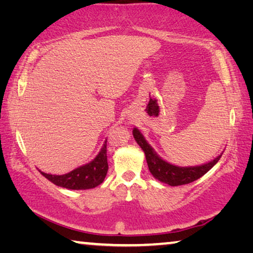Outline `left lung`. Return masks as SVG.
Here are the masks:
<instances>
[{
	"mask_svg": "<svg viewBox=\"0 0 253 253\" xmlns=\"http://www.w3.org/2000/svg\"><path fill=\"white\" fill-rule=\"evenodd\" d=\"M132 133H133L135 141L138 142V145L141 147V149L146 155V161L147 164H148L150 173L153 174L154 177H156L158 181L172 186L188 184L198 180V178L205 175V174L207 173L221 157V155H219V156L216 157L213 161L201 166H175L163 161V159L155 153L154 149L147 143L145 138H143V135L140 133V131L138 129L134 127Z\"/></svg>",
	"mask_w": 253,
	"mask_h": 253,
	"instance_id": "8db88e82",
	"label": "left lung"
}]
</instances>
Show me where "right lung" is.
Instances as JSON below:
<instances>
[{
    "label": "right lung",
    "mask_w": 253,
    "mask_h": 253,
    "mask_svg": "<svg viewBox=\"0 0 253 253\" xmlns=\"http://www.w3.org/2000/svg\"><path fill=\"white\" fill-rule=\"evenodd\" d=\"M106 142L107 140L105 141L102 150L97 155L94 161L84 166L78 167L72 172L64 174V175H52V174L41 172V170L40 172L42 176H45L52 183L57 186H62V188L71 190H86L95 188V186L103 183L108 170Z\"/></svg>",
    "instance_id": "1"
}]
</instances>
